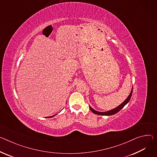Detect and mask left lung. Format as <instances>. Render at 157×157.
<instances>
[{
  "label": "left lung",
  "mask_w": 157,
  "mask_h": 157,
  "mask_svg": "<svg viewBox=\"0 0 157 157\" xmlns=\"http://www.w3.org/2000/svg\"><path fill=\"white\" fill-rule=\"evenodd\" d=\"M132 92H133V88L132 89V91L129 94V96H128V98L125 99V100L120 105L118 106H117V108H114L111 110H109V111H105V112H99V111H96L94 110V109H93L90 106H89L91 111L94 113V114H96V115H104V116H110V115H115V114H116L117 113H118V111H120L128 102H129V101L131 99V97H132Z\"/></svg>",
  "instance_id": "1"
}]
</instances>
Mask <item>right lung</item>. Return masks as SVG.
<instances>
[{"instance_id":"right-lung-1","label":"right lung","mask_w":157,"mask_h":157,"mask_svg":"<svg viewBox=\"0 0 157 157\" xmlns=\"http://www.w3.org/2000/svg\"><path fill=\"white\" fill-rule=\"evenodd\" d=\"M54 116H55V115H54ZM54 116H52V117H49V118H51V117H54Z\"/></svg>"}]
</instances>
